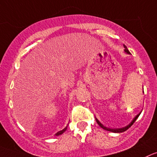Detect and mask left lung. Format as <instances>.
I'll return each instance as SVG.
<instances>
[{
  "instance_id": "8db88e82",
  "label": "left lung",
  "mask_w": 157,
  "mask_h": 157,
  "mask_svg": "<svg viewBox=\"0 0 157 157\" xmlns=\"http://www.w3.org/2000/svg\"><path fill=\"white\" fill-rule=\"evenodd\" d=\"M124 47H125V52H127V53H128V54H130L129 51L128 50V49H127L126 46H125V45H124ZM140 114H141V112H140V114H138V115H136V117H135L134 119H133L132 121H131V123H130L129 125H127V126L124 127V128H107V127L104 126V125H102L100 121H98V120L97 119V118H96V121H97V123H98V125H99V126H101V127L102 128H103V129L107 130V131L112 132H123L126 131V130L128 129V128H129L130 127H131L132 125H133V123H134L135 121H136V120L137 119V118H138V117L140 116Z\"/></svg>"
}]
</instances>
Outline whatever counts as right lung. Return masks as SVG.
I'll return each instance as SVG.
<instances>
[{
  "mask_svg": "<svg viewBox=\"0 0 157 157\" xmlns=\"http://www.w3.org/2000/svg\"><path fill=\"white\" fill-rule=\"evenodd\" d=\"M67 126L65 128H63V130H61V131H59V132H58L56 133V136H59V135H61V134H63V133L64 132L66 131V130H67Z\"/></svg>",
  "mask_w": 157,
  "mask_h": 157,
  "instance_id": "obj_1",
  "label": "right lung"
}]
</instances>
